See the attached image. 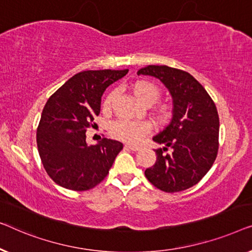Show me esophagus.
Wrapping results in <instances>:
<instances>
[{
	"label": "esophagus",
	"mask_w": 252,
	"mask_h": 252,
	"mask_svg": "<svg viewBox=\"0 0 252 252\" xmlns=\"http://www.w3.org/2000/svg\"><path fill=\"white\" fill-rule=\"evenodd\" d=\"M125 148H126V150H131V151H139L140 147L137 146V145H132V144H126L125 145Z\"/></svg>",
	"instance_id": "obj_1"
}]
</instances>
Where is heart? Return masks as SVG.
<instances>
[{"mask_svg":"<svg viewBox=\"0 0 252 252\" xmlns=\"http://www.w3.org/2000/svg\"><path fill=\"white\" fill-rule=\"evenodd\" d=\"M130 90L137 100L144 105H152L161 97V89L157 84L147 80H137L130 84ZM115 91L108 92L101 102V109L105 114L112 111L115 99ZM173 116V105L170 101H160L154 106V118L158 123L165 125ZM152 126L146 121H129L118 120L111 126L112 136L126 143H138L151 132Z\"/></svg>","mask_w":252,"mask_h":252,"instance_id":"heart-1","label":"heart"}]
</instances>
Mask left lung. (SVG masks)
<instances>
[{"label":"left lung","instance_id":"left-lung-1","mask_svg":"<svg viewBox=\"0 0 252 252\" xmlns=\"http://www.w3.org/2000/svg\"><path fill=\"white\" fill-rule=\"evenodd\" d=\"M138 75L157 77L173 99L171 122L153 137L163 148L155 150L157 162L145 176L166 193L196 185L211 169L219 147V116L214 100L197 80L185 70L148 65Z\"/></svg>","mask_w":252,"mask_h":252}]
</instances>
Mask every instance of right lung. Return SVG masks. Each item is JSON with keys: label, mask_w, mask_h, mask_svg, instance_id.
<instances>
[{"label": "right lung", "mask_w": 252, "mask_h": 252, "mask_svg": "<svg viewBox=\"0 0 252 252\" xmlns=\"http://www.w3.org/2000/svg\"><path fill=\"white\" fill-rule=\"evenodd\" d=\"M129 69L83 70L67 81L49 98L37 126L36 143L49 177L63 189L83 192L100 184L120 152L122 143L102 138L88 145L86 132L100 113L106 88Z\"/></svg>", "instance_id": "1"}]
</instances>
